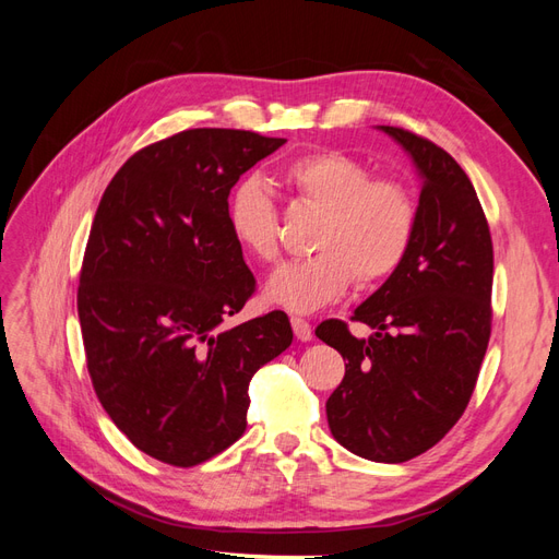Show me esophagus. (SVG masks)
<instances>
[{
    "mask_svg": "<svg viewBox=\"0 0 559 559\" xmlns=\"http://www.w3.org/2000/svg\"><path fill=\"white\" fill-rule=\"evenodd\" d=\"M292 326H294V333H296V337L298 341H302V343H308V341H312V324L308 319H300V317H292Z\"/></svg>",
    "mask_w": 559,
    "mask_h": 559,
    "instance_id": "obj_1",
    "label": "esophagus"
}]
</instances>
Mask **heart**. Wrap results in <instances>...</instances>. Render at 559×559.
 Returning <instances> with one entry per match:
<instances>
[{
  "label": "heart",
  "instance_id": "obj_1",
  "mask_svg": "<svg viewBox=\"0 0 559 559\" xmlns=\"http://www.w3.org/2000/svg\"><path fill=\"white\" fill-rule=\"evenodd\" d=\"M282 183L298 202L321 212L314 257L280 267L265 286L270 302L308 314L331 306L347 286H378L405 261L417 230V202L405 183L373 177L357 156L335 148L308 151L282 167ZM228 226L261 263L280 259V214L265 183L245 179L230 195Z\"/></svg>",
  "mask_w": 559,
  "mask_h": 559
}]
</instances>
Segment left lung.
I'll return each mask as SVG.
<instances>
[{
	"label": "left lung",
	"mask_w": 559,
	"mask_h": 559,
	"mask_svg": "<svg viewBox=\"0 0 559 559\" xmlns=\"http://www.w3.org/2000/svg\"><path fill=\"white\" fill-rule=\"evenodd\" d=\"M421 177L408 257L352 321L326 319L317 337L343 354L345 378L326 401L331 433L370 462L401 464L427 452L466 411L492 331L495 251L480 200L448 151L380 126Z\"/></svg>",
	"instance_id": "1"
}]
</instances>
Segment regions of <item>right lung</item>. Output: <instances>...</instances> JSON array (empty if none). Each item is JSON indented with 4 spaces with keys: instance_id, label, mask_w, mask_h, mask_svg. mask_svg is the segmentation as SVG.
Instances as JSON below:
<instances>
[{
    "instance_id": "obj_1",
    "label": "right lung",
    "mask_w": 559,
    "mask_h": 559,
    "mask_svg": "<svg viewBox=\"0 0 559 559\" xmlns=\"http://www.w3.org/2000/svg\"><path fill=\"white\" fill-rule=\"evenodd\" d=\"M284 142L183 130L130 156L99 200L76 294L83 349L114 425L158 462L189 468L238 441L253 373L294 341L282 310L224 326L257 292L228 195Z\"/></svg>"
}]
</instances>
